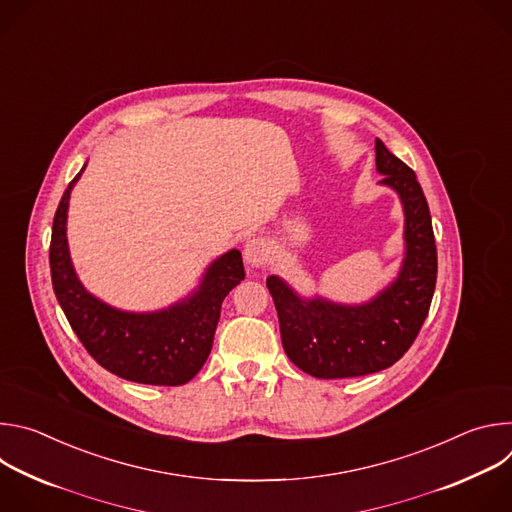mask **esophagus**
Wrapping results in <instances>:
<instances>
[{
    "label": "esophagus",
    "mask_w": 512,
    "mask_h": 512,
    "mask_svg": "<svg viewBox=\"0 0 512 512\" xmlns=\"http://www.w3.org/2000/svg\"><path fill=\"white\" fill-rule=\"evenodd\" d=\"M269 243L263 237H253L245 245V261L251 267H263L269 261Z\"/></svg>",
    "instance_id": "34e87169"
}]
</instances>
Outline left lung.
I'll return each instance as SVG.
<instances>
[{
	"instance_id": "1",
	"label": "left lung",
	"mask_w": 512,
	"mask_h": 512,
	"mask_svg": "<svg viewBox=\"0 0 512 512\" xmlns=\"http://www.w3.org/2000/svg\"><path fill=\"white\" fill-rule=\"evenodd\" d=\"M377 170L405 208L407 255L397 281L364 306L304 302L281 279L269 277L281 344L289 360L316 379H348L395 364L417 338L435 289L437 249L431 214L415 172L377 139Z\"/></svg>"
}]
</instances>
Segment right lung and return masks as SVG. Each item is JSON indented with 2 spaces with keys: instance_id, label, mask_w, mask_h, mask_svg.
<instances>
[{
  "instance_id": "right-lung-1",
  "label": "right lung",
  "mask_w": 512,
  "mask_h": 512,
  "mask_svg": "<svg viewBox=\"0 0 512 512\" xmlns=\"http://www.w3.org/2000/svg\"><path fill=\"white\" fill-rule=\"evenodd\" d=\"M83 170L64 190L52 223L50 275L56 300L87 352L109 373L141 385H184L210 354L227 294L245 279L243 257L229 251L216 259L196 294L166 312L127 314L105 306L77 279L66 245L68 198Z\"/></svg>"
}]
</instances>
